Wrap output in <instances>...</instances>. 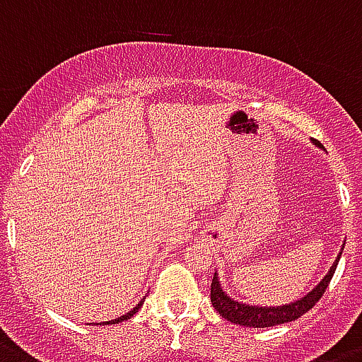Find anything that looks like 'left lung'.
<instances>
[{
    "mask_svg": "<svg viewBox=\"0 0 362 362\" xmlns=\"http://www.w3.org/2000/svg\"><path fill=\"white\" fill-rule=\"evenodd\" d=\"M315 144L320 147L318 141ZM342 254V252H341ZM339 259L341 256L337 257L335 263L331 265L329 272L324 276L320 284L308 293L303 298H300L298 302H293L289 305H278V308H256V305H247V303H239L235 300H232L228 294H224V291L221 289V284L217 279V272L214 274L211 279V291H209V296H211V303L214 308L217 309V313L226 320L233 322V324H241V326L247 327H270L278 326V324H287V322H293L296 318H300L302 315L309 311V309L322 298V294L326 293L327 285H329L331 278L335 274L337 265H339Z\"/></svg>",
    "mask_w": 362,
    "mask_h": 362,
    "instance_id": "left-lung-1",
    "label": "left lung"
}]
</instances>
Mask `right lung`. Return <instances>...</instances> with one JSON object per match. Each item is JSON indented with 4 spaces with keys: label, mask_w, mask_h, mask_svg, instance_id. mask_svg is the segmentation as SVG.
I'll return each instance as SVG.
<instances>
[{
    "label": "right lung",
    "mask_w": 362,
    "mask_h": 362,
    "mask_svg": "<svg viewBox=\"0 0 362 362\" xmlns=\"http://www.w3.org/2000/svg\"><path fill=\"white\" fill-rule=\"evenodd\" d=\"M141 308V303H138V305H136L134 309H132V311H129L127 313V315H123V317H119V318H115V320H110V322H103V324H119V322H123V320H127V318H130V317H134L136 313H138V309Z\"/></svg>",
    "instance_id": "obj_1"
}]
</instances>
